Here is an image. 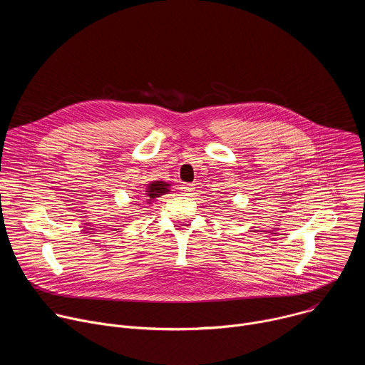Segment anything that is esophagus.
I'll return each instance as SVG.
<instances>
[{"mask_svg": "<svg viewBox=\"0 0 365 365\" xmlns=\"http://www.w3.org/2000/svg\"><path fill=\"white\" fill-rule=\"evenodd\" d=\"M182 193L183 195H186V196H189V195H192V192L195 190V185L193 183H185V185H182Z\"/></svg>", "mask_w": 365, "mask_h": 365, "instance_id": "34e87169", "label": "esophagus"}]
</instances>
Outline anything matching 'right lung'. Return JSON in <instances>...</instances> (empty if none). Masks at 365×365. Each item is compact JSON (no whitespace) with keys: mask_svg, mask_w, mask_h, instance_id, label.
<instances>
[{"mask_svg":"<svg viewBox=\"0 0 365 365\" xmlns=\"http://www.w3.org/2000/svg\"><path fill=\"white\" fill-rule=\"evenodd\" d=\"M173 185L169 183V182H165V180H154V182H150L144 190V196H145V202L147 203H153L155 199L160 197L162 195H166L170 190ZM138 205V203H137Z\"/></svg>","mask_w":365,"mask_h":365,"instance_id":"right-lung-1","label":"right lung"}]
</instances>
